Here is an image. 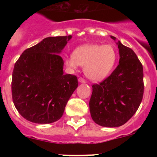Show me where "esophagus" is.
I'll list each match as a JSON object with an SVG mask.
<instances>
[{
  "instance_id": "obj_1",
  "label": "esophagus",
  "mask_w": 157,
  "mask_h": 157,
  "mask_svg": "<svg viewBox=\"0 0 157 157\" xmlns=\"http://www.w3.org/2000/svg\"><path fill=\"white\" fill-rule=\"evenodd\" d=\"M78 82H82V83H85V82H86V80L85 78H83L80 77L79 78H78Z\"/></svg>"
}]
</instances>
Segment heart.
I'll list each match as a JSON object with an SVG mask.
<instances>
[{
  "instance_id": "b5f03b06",
  "label": "heart",
  "mask_w": 157,
  "mask_h": 157,
  "mask_svg": "<svg viewBox=\"0 0 157 157\" xmlns=\"http://www.w3.org/2000/svg\"><path fill=\"white\" fill-rule=\"evenodd\" d=\"M116 59L117 52L112 45L88 44L78 47L65 63L72 69L78 65L85 66V74L89 78L101 81L110 74Z\"/></svg>"
}]
</instances>
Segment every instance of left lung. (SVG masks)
<instances>
[{
    "mask_svg": "<svg viewBox=\"0 0 157 157\" xmlns=\"http://www.w3.org/2000/svg\"><path fill=\"white\" fill-rule=\"evenodd\" d=\"M117 44L120 63L109 77L93 84L89 103L93 120L102 127L123 125L135 114L143 98L142 64L131 48L120 41Z\"/></svg>",
    "mask_w": 157,
    "mask_h": 157,
    "instance_id": "1",
    "label": "left lung"
}]
</instances>
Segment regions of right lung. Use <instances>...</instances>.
Listing matches in <instances>:
<instances>
[{
  "label": "right lung",
  "instance_id": "right-lung-1",
  "mask_svg": "<svg viewBox=\"0 0 157 157\" xmlns=\"http://www.w3.org/2000/svg\"><path fill=\"white\" fill-rule=\"evenodd\" d=\"M71 35L49 37L27 48L12 71V101L28 121L51 123L63 116L69 98L78 87V78L63 75L59 55Z\"/></svg>",
  "mask_w": 157,
  "mask_h": 157
}]
</instances>
